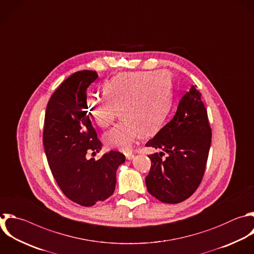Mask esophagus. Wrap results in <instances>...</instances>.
Returning a JSON list of instances; mask_svg holds the SVG:
<instances>
[{
  "instance_id": "34e87169",
  "label": "esophagus",
  "mask_w": 254,
  "mask_h": 254,
  "mask_svg": "<svg viewBox=\"0 0 254 254\" xmlns=\"http://www.w3.org/2000/svg\"><path fill=\"white\" fill-rule=\"evenodd\" d=\"M125 156H126V158H127L128 160H132V159H134V157H135V155L132 154V153H127Z\"/></svg>"
}]
</instances>
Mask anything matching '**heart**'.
<instances>
[{
	"mask_svg": "<svg viewBox=\"0 0 254 254\" xmlns=\"http://www.w3.org/2000/svg\"><path fill=\"white\" fill-rule=\"evenodd\" d=\"M104 97H88L86 111L100 128L109 127L121 111L124 119L103 136L108 148L129 151L142 135L158 130L173 100L172 76L166 70L122 72L102 86Z\"/></svg>",
	"mask_w": 254,
	"mask_h": 254,
	"instance_id": "heart-1",
	"label": "heart"
}]
</instances>
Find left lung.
I'll return each mask as SVG.
<instances>
[{
  "instance_id": "obj_1",
  "label": "left lung",
  "mask_w": 254,
  "mask_h": 254,
  "mask_svg": "<svg viewBox=\"0 0 254 254\" xmlns=\"http://www.w3.org/2000/svg\"><path fill=\"white\" fill-rule=\"evenodd\" d=\"M200 92L191 86L181 99L173 119L146 147L163 152L148 155L151 168L145 179L148 191L166 203H179L189 198L204 175L211 129ZM167 154L163 158L164 153Z\"/></svg>"
}]
</instances>
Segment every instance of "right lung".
Returning a JSON list of instances; mask_svg holds the SVG:
<instances>
[{
	"instance_id": "right-lung-1",
	"label": "right lung",
	"mask_w": 254,
	"mask_h": 254,
	"mask_svg": "<svg viewBox=\"0 0 254 254\" xmlns=\"http://www.w3.org/2000/svg\"><path fill=\"white\" fill-rule=\"evenodd\" d=\"M97 77L94 70H81L58 87L47 106L43 133L56 182L66 197L83 206L94 205L114 192L116 170L125 162V156L117 151L97 161L86 158L102 146L85 105L87 87Z\"/></svg>"
}]
</instances>
